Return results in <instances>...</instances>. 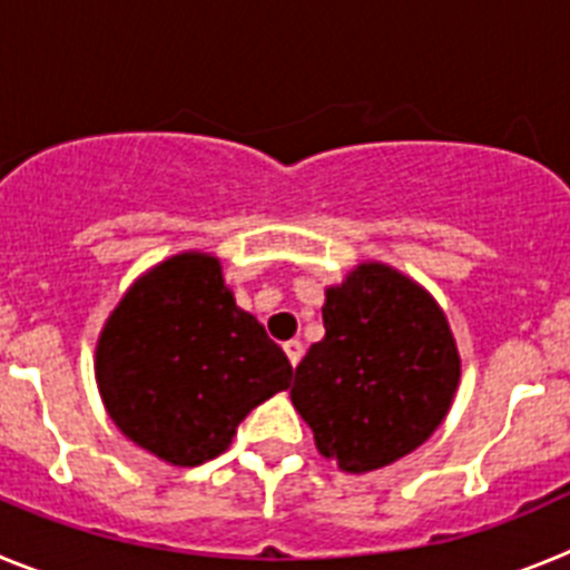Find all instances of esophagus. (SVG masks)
<instances>
[{"label": "esophagus", "mask_w": 570, "mask_h": 570, "mask_svg": "<svg viewBox=\"0 0 570 570\" xmlns=\"http://www.w3.org/2000/svg\"><path fill=\"white\" fill-rule=\"evenodd\" d=\"M285 354H288V362L291 365H299V360H302V342L299 340H291V342H285Z\"/></svg>", "instance_id": "34e87169"}]
</instances>
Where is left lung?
Listing matches in <instances>:
<instances>
[{
	"instance_id": "8db88e82",
	"label": "left lung",
	"mask_w": 570,
	"mask_h": 570,
	"mask_svg": "<svg viewBox=\"0 0 570 570\" xmlns=\"http://www.w3.org/2000/svg\"><path fill=\"white\" fill-rule=\"evenodd\" d=\"M322 325L291 385L320 454L347 473L411 454L442 425L460 385L454 334L434 296L362 262L325 291Z\"/></svg>"
}]
</instances>
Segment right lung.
<instances>
[{
	"mask_svg": "<svg viewBox=\"0 0 570 570\" xmlns=\"http://www.w3.org/2000/svg\"><path fill=\"white\" fill-rule=\"evenodd\" d=\"M294 367L256 316L236 308L210 254L159 262L128 288L97 342L110 420L159 460L194 468L230 445L245 416L291 385Z\"/></svg>",
	"mask_w": 570,
	"mask_h": 570,
	"instance_id": "add662e5",
	"label": "right lung"
}]
</instances>
